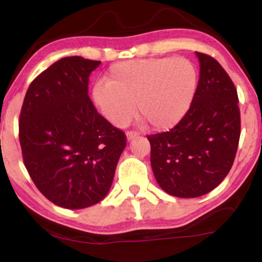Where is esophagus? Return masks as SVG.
<instances>
[{"mask_svg":"<svg viewBox=\"0 0 262 262\" xmlns=\"http://www.w3.org/2000/svg\"><path fill=\"white\" fill-rule=\"evenodd\" d=\"M136 136H139V133H136V132H127V140L128 141L135 139Z\"/></svg>","mask_w":262,"mask_h":262,"instance_id":"esophagus-1","label":"esophagus"}]
</instances>
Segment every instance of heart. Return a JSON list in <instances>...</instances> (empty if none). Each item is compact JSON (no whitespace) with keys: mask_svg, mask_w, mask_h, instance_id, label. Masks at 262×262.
<instances>
[{"mask_svg":"<svg viewBox=\"0 0 262 262\" xmlns=\"http://www.w3.org/2000/svg\"><path fill=\"white\" fill-rule=\"evenodd\" d=\"M198 86L193 62L183 56L149 57L111 66L92 100L106 120L123 127L135 115L156 130L174 127L187 113Z\"/></svg>","mask_w":262,"mask_h":262,"instance_id":"b5f03b06","label":"heart"}]
</instances>
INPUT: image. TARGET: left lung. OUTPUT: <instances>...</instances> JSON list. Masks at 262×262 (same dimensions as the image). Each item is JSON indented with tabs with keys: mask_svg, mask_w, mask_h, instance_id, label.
<instances>
[{
	"mask_svg": "<svg viewBox=\"0 0 262 262\" xmlns=\"http://www.w3.org/2000/svg\"><path fill=\"white\" fill-rule=\"evenodd\" d=\"M196 55L200 79L187 113L168 132L147 136L155 178L177 198H198L217 187L231 170L241 137L232 79L214 57Z\"/></svg>",
	"mask_w": 262,
	"mask_h": 262,
	"instance_id": "8db88e82",
	"label": "left lung"
}]
</instances>
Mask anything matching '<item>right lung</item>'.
I'll list each match as a JSON object with an SVG mask.
<instances>
[{
	"mask_svg": "<svg viewBox=\"0 0 262 262\" xmlns=\"http://www.w3.org/2000/svg\"><path fill=\"white\" fill-rule=\"evenodd\" d=\"M100 61L63 57L35 77L19 114L24 165L43 196L67 209L108 193L127 137L97 112L89 76Z\"/></svg>",
	"mask_w": 262,
	"mask_h": 262,
	"instance_id": "add662e5",
	"label": "right lung"
}]
</instances>
